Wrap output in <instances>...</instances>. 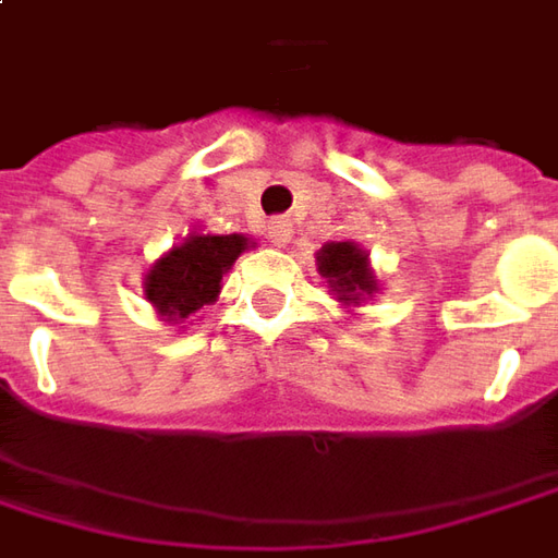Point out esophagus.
<instances>
[{
    "mask_svg": "<svg viewBox=\"0 0 558 558\" xmlns=\"http://www.w3.org/2000/svg\"><path fill=\"white\" fill-rule=\"evenodd\" d=\"M293 238V225L287 219H271L268 221V241L275 243V246H287Z\"/></svg>",
    "mask_w": 558,
    "mask_h": 558,
    "instance_id": "34e87169",
    "label": "esophagus"
}]
</instances>
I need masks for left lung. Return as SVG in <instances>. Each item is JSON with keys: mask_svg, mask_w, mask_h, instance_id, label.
Segmentation results:
<instances>
[{"mask_svg": "<svg viewBox=\"0 0 558 558\" xmlns=\"http://www.w3.org/2000/svg\"><path fill=\"white\" fill-rule=\"evenodd\" d=\"M317 271L327 278L330 296L337 299L342 308L355 312L367 299L379 293V278H376L371 253L355 241H330L315 253Z\"/></svg>", "mask_w": 558, "mask_h": 558, "instance_id": "1", "label": "left lung"}]
</instances>
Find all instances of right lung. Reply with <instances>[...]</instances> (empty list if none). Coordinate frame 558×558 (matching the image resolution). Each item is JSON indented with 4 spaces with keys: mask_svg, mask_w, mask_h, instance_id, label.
<instances>
[{
    "mask_svg": "<svg viewBox=\"0 0 558 558\" xmlns=\"http://www.w3.org/2000/svg\"><path fill=\"white\" fill-rule=\"evenodd\" d=\"M256 243L243 234L191 231L182 243L147 268L145 299L166 324H184L203 305H213L221 293V278L231 271L241 253Z\"/></svg>",
    "mask_w": 558,
    "mask_h": 558,
    "instance_id": "add662e5",
    "label": "right lung"
}]
</instances>
